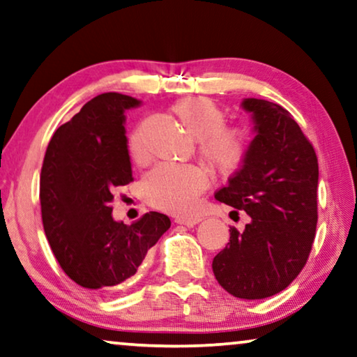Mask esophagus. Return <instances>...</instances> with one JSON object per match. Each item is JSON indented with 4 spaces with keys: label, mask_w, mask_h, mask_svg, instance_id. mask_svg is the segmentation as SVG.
<instances>
[{
    "label": "esophagus",
    "mask_w": 357,
    "mask_h": 357,
    "mask_svg": "<svg viewBox=\"0 0 357 357\" xmlns=\"http://www.w3.org/2000/svg\"><path fill=\"white\" fill-rule=\"evenodd\" d=\"M200 221H202L200 218H176V220H174V222H178V225H184L188 227H192L195 225H199Z\"/></svg>",
    "instance_id": "1"
}]
</instances>
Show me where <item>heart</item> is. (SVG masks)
Masks as SVG:
<instances>
[{
  "label": "heart",
  "instance_id": "heart-1",
  "mask_svg": "<svg viewBox=\"0 0 357 357\" xmlns=\"http://www.w3.org/2000/svg\"><path fill=\"white\" fill-rule=\"evenodd\" d=\"M173 114L190 136L199 139V153L220 176H232L241 172L252 151V137L243 126L226 125L225 110L206 98H188L173 105ZM132 160L142 158L139 128H132L126 139ZM210 178L205 169L162 163L149 172L141 183L144 200L153 208L190 215L199 197L208 188Z\"/></svg>",
  "mask_w": 357,
  "mask_h": 357
}]
</instances>
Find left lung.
Wrapping results in <instances>:
<instances>
[{
	"mask_svg": "<svg viewBox=\"0 0 357 357\" xmlns=\"http://www.w3.org/2000/svg\"><path fill=\"white\" fill-rule=\"evenodd\" d=\"M257 136L241 172L215 194L216 200L252 218L245 231L231 227L213 273L226 291L261 300L287 289L311 253L317 226L316 151L290 112L264 99H245Z\"/></svg>",
	"mask_w": 357,
	"mask_h": 357,
	"instance_id": "left-lung-1",
	"label": "left lung"
}]
</instances>
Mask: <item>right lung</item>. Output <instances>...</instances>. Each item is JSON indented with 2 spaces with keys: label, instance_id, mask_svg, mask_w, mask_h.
<instances>
[{
  "label": "right lung",
  "instance_id": "obj_1",
  "mask_svg": "<svg viewBox=\"0 0 357 357\" xmlns=\"http://www.w3.org/2000/svg\"><path fill=\"white\" fill-rule=\"evenodd\" d=\"M139 100L120 93L93 98L52 135L43 160V227L68 278L109 294L136 274L146 255L169 229L157 211L126 226L112 218L114 189L132 181L126 149V109Z\"/></svg>",
  "mask_w": 357,
  "mask_h": 357
}]
</instances>
